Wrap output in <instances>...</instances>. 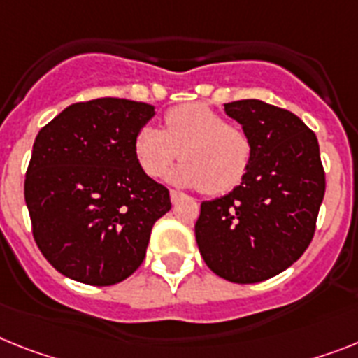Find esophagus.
Segmentation results:
<instances>
[{"instance_id":"1","label":"esophagus","mask_w":358,"mask_h":358,"mask_svg":"<svg viewBox=\"0 0 358 358\" xmlns=\"http://www.w3.org/2000/svg\"><path fill=\"white\" fill-rule=\"evenodd\" d=\"M182 196H184V194L180 193V191H174V189H173V191H171V202H173V203L178 202V200H180V198H182Z\"/></svg>"}]
</instances>
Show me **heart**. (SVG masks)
Masks as SVG:
<instances>
[{"label": "heart", "mask_w": 358, "mask_h": 358, "mask_svg": "<svg viewBox=\"0 0 358 358\" xmlns=\"http://www.w3.org/2000/svg\"><path fill=\"white\" fill-rule=\"evenodd\" d=\"M133 147L140 169L151 178L162 176L180 155L184 162L171 171L169 178L185 187H202L207 194L235 189L253 160V140L248 131L200 103L167 110L164 131L143 125Z\"/></svg>", "instance_id": "obj_1"}]
</instances>
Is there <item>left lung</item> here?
I'll return each mask as SVG.
<instances>
[{"label":"left lung","instance_id":"obj_1","mask_svg":"<svg viewBox=\"0 0 358 358\" xmlns=\"http://www.w3.org/2000/svg\"><path fill=\"white\" fill-rule=\"evenodd\" d=\"M224 109L253 140V160L229 194L202 202L194 235L215 275L257 284L287 269L311 244L326 173L317 136L293 113L260 100Z\"/></svg>","mask_w":358,"mask_h":358}]
</instances>
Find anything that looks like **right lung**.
<instances>
[{
    "mask_svg": "<svg viewBox=\"0 0 358 358\" xmlns=\"http://www.w3.org/2000/svg\"><path fill=\"white\" fill-rule=\"evenodd\" d=\"M155 107L122 98L72 103L38 133L25 174L32 236L50 266L113 286L142 266L169 189L149 178L134 136Z\"/></svg>",
    "mask_w": 358,
    "mask_h": 358,
    "instance_id": "right-lung-1",
    "label": "right lung"
}]
</instances>
